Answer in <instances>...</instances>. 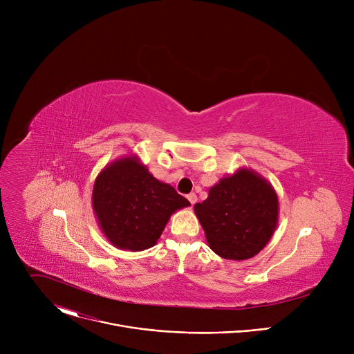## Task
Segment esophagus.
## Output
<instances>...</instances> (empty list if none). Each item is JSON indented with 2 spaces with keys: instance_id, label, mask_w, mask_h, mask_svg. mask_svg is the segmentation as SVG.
<instances>
[{
  "instance_id": "1",
  "label": "esophagus",
  "mask_w": 354,
  "mask_h": 354,
  "mask_svg": "<svg viewBox=\"0 0 354 354\" xmlns=\"http://www.w3.org/2000/svg\"><path fill=\"white\" fill-rule=\"evenodd\" d=\"M187 200L190 201V205L193 206L196 201H197V196H196V193H190V194H187Z\"/></svg>"
}]
</instances>
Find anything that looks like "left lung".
I'll use <instances>...</instances> for the list:
<instances>
[{
    "label": "left lung",
    "instance_id": "8db88e82",
    "mask_svg": "<svg viewBox=\"0 0 354 354\" xmlns=\"http://www.w3.org/2000/svg\"><path fill=\"white\" fill-rule=\"evenodd\" d=\"M210 249L223 259L254 258L273 236L279 223V197L262 175L239 168L210 187L194 205Z\"/></svg>",
    "mask_w": 354,
    "mask_h": 354
}]
</instances>
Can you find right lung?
<instances>
[{
	"mask_svg": "<svg viewBox=\"0 0 354 354\" xmlns=\"http://www.w3.org/2000/svg\"><path fill=\"white\" fill-rule=\"evenodd\" d=\"M189 200L153 176L134 154L108 164L95 179L92 209L105 238L118 249L154 246L171 216Z\"/></svg>",
	"mask_w": 354,
	"mask_h": 354,
	"instance_id": "add662e5",
	"label": "right lung"
}]
</instances>
